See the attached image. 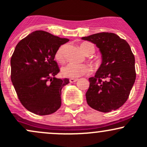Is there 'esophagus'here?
Returning a JSON list of instances; mask_svg holds the SVG:
<instances>
[{"mask_svg": "<svg viewBox=\"0 0 147 147\" xmlns=\"http://www.w3.org/2000/svg\"><path fill=\"white\" fill-rule=\"evenodd\" d=\"M77 80H78L77 79H73V78H70V79H69V81H70V83H75V82H77Z\"/></svg>", "mask_w": 147, "mask_h": 147, "instance_id": "obj_1", "label": "esophagus"}]
</instances>
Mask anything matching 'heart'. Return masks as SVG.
<instances>
[{
  "instance_id": "heart-1",
  "label": "heart",
  "mask_w": 147,
  "mask_h": 147,
  "mask_svg": "<svg viewBox=\"0 0 147 147\" xmlns=\"http://www.w3.org/2000/svg\"><path fill=\"white\" fill-rule=\"evenodd\" d=\"M80 48L86 55H92L95 50L93 45L90 43H82L80 45ZM65 48H66V45H62L57 49V52H55V59L57 61L60 63H63L65 61ZM89 72H90V68L86 64H77L73 63H70L64 65L61 70V75L63 77L73 79L78 78L81 76L88 74Z\"/></svg>"
}]
</instances>
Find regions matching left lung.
Masks as SVG:
<instances>
[{
  "label": "left lung",
  "instance_id": "obj_1",
  "mask_svg": "<svg viewBox=\"0 0 147 147\" xmlns=\"http://www.w3.org/2000/svg\"><path fill=\"white\" fill-rule=\"evenodd\" d=\"M93 43L102 54V62L95 77H90L86 93L88 104L108 113L117 110L129 98L136 77L135 57L129 43L111 32L82 37Z\"/></svg>",
  "mask_w": 147,
  "mask_h": 147
}]
</instances>
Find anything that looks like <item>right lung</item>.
<instances>
[{
	"label": "right lung",
	"mask_w": 147,
	"mask_h": 147,
	"mask_svg": "<svg viewBox=\"0 0 147 147\" xmlns=\"http://www.w3.org/2000/svg\"><path fill=\"white\" fill-rule=\"evenodd\" d=\"M69 39L37 30L21 40L11 58V80L20 102L39 115L56 112L61 90L69 79L55 77L60 71L55 52Z\"/></svg>",
	"instance_id": "1"
}]
</instances>
